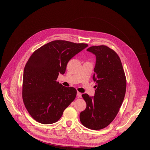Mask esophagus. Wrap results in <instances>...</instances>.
I'll use <instances>...</instances> for the list:
<instances>
[{
    "label": "esophagus",
    "mask_w": 150,
    "mask_h": 150,
    "mask_svg": "<svg viewBox=\"0 0 150 150\" xmlns=\"http://www.w3.org/2000/svg\"><path fill=\"white\" fill-rule=\"evenodd\" d=\"M81 93L79 92H77V97L78 98H81Z\"/></svg>",
    "instance_id": "34e87169"
}]
</instances>
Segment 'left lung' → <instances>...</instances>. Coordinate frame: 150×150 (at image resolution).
Segmentation results:
<instances>
[{
	"mask_svg": "<svg viewBox=\"0 0 150 150\" xmlns=\"http://www.w3.org/2000/svg\"><path fill=\"white\" fill-rule=\"evenodd\" d=\"M95 54L96 64L93 79L96 85L95 96L84 93L86 108L80 114L85 127L93 130L106 128L119 112L125 98L127 79L119 55L106 45L90 47Z\"/></svg>",
	"mask_w": 150,
	"mask_h": 150,
	"instance_id": "obj_1",
	"label": "left lung"
}]
</instances>
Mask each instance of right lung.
<instances>
[{"mask_svg": "<svg viewBox=\"0 0 150 150\" xmlns=\"http://www.w3.org/2000/svg\"><path fill=\"white\" fill-rule=\"evenodd\" d=\"M88 45L53 41L35 50L24 67L22 99L27 111L38 122L52 124L61 117L76 97V90L57 81L69 61Z\"/></svg>", "mask_w": 150, "mask_h": 150, "instance_id": "obj_1", "label": "right lung"}]
</instances>
